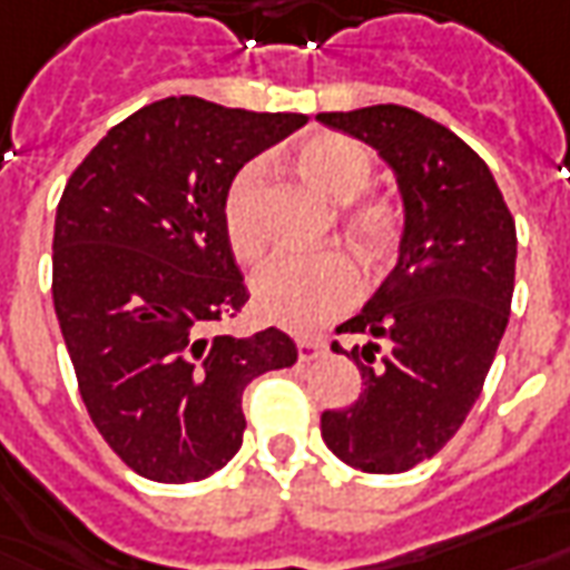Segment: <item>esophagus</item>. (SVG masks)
Segmentation results:
<instances>
[{"label":"esophagus","mask_w":570,"mask_h":570,"mask_svg":"<svg viewBox=\"0 0 570 570\" xmlns=\"http://www.w3.org/2000/svg\"><path fill=\"white\" fill-rule=\"evenodd\" d=\"M296 347H298V360L311 362V360H317L320 353L326 350V341L314 338V335H302V338L296 341Z\"/></svg>","instance_id":"1"}]
</instances>
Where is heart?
I'll return each instance as SVG.
<instances>
[{"instance_id":"b5f03b06","label":"heart","mask_w":570,"mask_h":570,"mask_svg":"<svg viewBox=\"0 0 570 570\" xmlns=\"http://www.w3.org/2000/svg\"><path fill=\"white\" fill-rule=\"evenodd\" d=\"M305 178L335 202H344L341 223L368 263L399 250L404 214L390 196H360L374 180V156L362 141L341 132L311 135L298 147ZM263 166H247L232 178L223 199V229L242 263H256L265 250ZM360 296V272L347 253L323 250L311 256L284 253L253 277V305L265 320L286 328H314L338 317Z\"/></svg>"}]
</instances>
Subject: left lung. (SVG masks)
Masks as SVG:
<instances>
[{
    "label": "left lung",
    "instance_id": "8db88e82",
    "mask_svg": "<svg viewBox=\"0 0 570 570\" xmlns=\"http://www.w3.org/2000/svg\"><path fill=\"white\" fill-rule=\"evenodd\" d=\"M386 159L404 196L399 265L332 350L356 362L360 399L323 411V441L347 465L402 474L456 435L504 335L517 272V226L489 166L404 105L317 114Z\"/></svg>",
    "mask_w": 570,
    "mask_h": 570
}]
</instances>
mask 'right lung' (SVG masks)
Segmentation results:
<instances>
[{
    "instance_id": "add662e5",
    "label": "right lung",
    "mask_w": 570,
    "mask_h": 570,
    "mask_svg": "<svg viewBox=\"0 0 570 570\" xmlns=\"http://www.w3.org/2000/svg\"><path fill=\"white\" fill-rule=\"evenodd\" d=\"M305 124L168 96L108 129L62 189L53 311L92 425L141 478L220 471L242 446L244 390L296 362L281 328H214L250 298L223 229L226 189Z\"/></svg>"
}]
</instances>
